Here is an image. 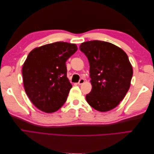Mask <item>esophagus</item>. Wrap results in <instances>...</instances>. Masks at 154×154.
I'll return each instance as SVG.
<instances>
[{"label":"esophagus","mask_w":154,"mask_h":154,"mask_svg":"<svg viewBox=\"0 0 154 154\" xmlns=\"http://www.w3.org/2000/svg\"><path fill=\"white\" fill-rule=\"evenodd\" d=\"M84 82H85V80H84V79H80V81L78 82V85H82L83 83H84Z\"/></svg>","instance_id":"obj_1"}]
</instances>
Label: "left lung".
I'll return each mask as SVG.
<instances>
[{"label": "left lung", "instance_id": "obj_1", "mask_svg": "<svg viewBox=\"0 0 154 154\" xmlns=\"http://www.w3.org/2000/svg\"><path fill=\"white\" fill-rule=\"evenodd\" d=\"M90 65L92 90L86 100L100 112L114 109L130 88L133 70L127 54L117 46L104 41H87L80 45Z\"/></svg>", "mask_w": 154, "mask_h": 154}]
</instances>
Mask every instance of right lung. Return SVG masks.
<instances>
[{
	"mask_svg": "<svg viewBox=\"0 0 154 154\" xmlns=\"http://www.w3.org/2000/svg\"><path fill=\"white\" fill-rule=\"evenodd\" d=\"M76 44L57 42L32 50L22 67L25 91L33 105L47 113L57 111L72 88L67 77V60Z\"/></svg>",
	"mask_w": 154,
	"mask_h": 154,
	"instance_id": "right-lung-1",
	"label": "right lung"
}]
</instances>
